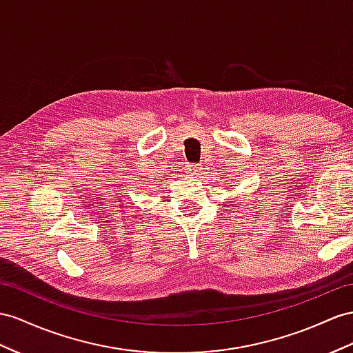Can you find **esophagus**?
<instances>
[{"instance_id":"esophagus-1","label":"esophagus","mask_w":353,"mask_h":353,"mask_svg":"<svg viewBox=\"0 0 353 353\" xmlns=\"http://www.w3.org/2000/svg\"><path fill=\"white\" fill-rule=\"evenodd\" d=\"M188 171H189V174H191L192 177H198V176H201V167L198 165V164H192V165H189Z\"/></svg>"}]
</instances>
